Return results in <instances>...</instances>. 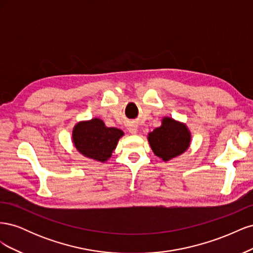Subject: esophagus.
I'll list each match as a JSON object with an SVG mask.
<instances>
[{
	"label": "esophagus",
	"instance_id": "esophagus-1",
	"mask_svg": "<svg viewBox=\"0 0 253 253\" xmlns=\"http://www.w3.org/2000/svg\"><path fill=\"white\" fill-rule=\"evenodd\" d=\"M127 129L131 134H136L137 131H138V127H137V126H135V125H129Z\"/></svg>",
	"mask_w": 253,
	"mask_h": 253
}]
</instances>
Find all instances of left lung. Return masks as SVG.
I'll use <instances>...</instances> for the list:
<instances>
[{
  "mask_svg": "<svg viewBox=\"0 0 253 253\" xmlns=\"http://www.w3.org/2000/svg\"><path fill=\"white\" fill-rule=\"evenodd\" d=\"M192 135L186 124L166 116L162 126L148 134V141L154 154L165 163L180 156L191 144Z\"/></svg>",
  "mask_w": 253,
  "mask_h": 253,
  "instance_id": "1",
  "label": "left lung"
}]
</instances>
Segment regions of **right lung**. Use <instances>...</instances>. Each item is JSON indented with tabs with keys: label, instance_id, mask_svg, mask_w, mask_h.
Instances as JSON below:
<instances>
[{
	"label": "right lung",
	"instance_id": "add662e5",
	"mask_svg": "<svg viewBox=\"0 0 253 253\" xmlns=\"http://www.w3.org/2000/svg\"><path fill=\"white\" fill-rule=\"evenodd\" d=\"M125 133L117 127L106 126L102 119L91 118L75 125L72 132L74 147L84 157L105 163L112 157Z\"/></svg>",
	"mask_w": 253,
	"mask_h": 253
}]
</instances>
